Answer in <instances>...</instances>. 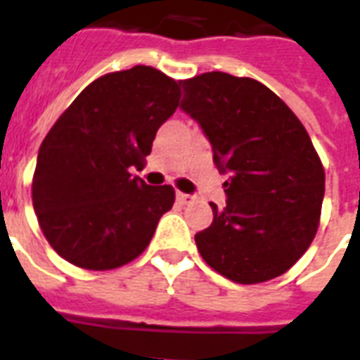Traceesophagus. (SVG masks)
<instances>
[{"label":"esophagus","instance_id":"esophagus-1","mask_svg":"<svg viewBox=\"0 0 360 360\" xmlns=\"http://www.w3.org/2000/svg\"><path fill=\"white\" fill-rule=\"evenodd\" d=\"M175 198H177V202L183 203V205H185V203H188V202H192L191 194H185V192H177V194H175Z\"/></svg>","mask_w":360,"mask_h":360}]
</instances>
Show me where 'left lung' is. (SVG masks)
<instances>
[{"label":"left lung","mask_w":360,"mask_h":360,"mask_svg":"<svg viewBox=\"0 0 360 360\" xmlns=\"http://www.w3.org/2000/svg\"><path fill=\"white\" fill-rule=\"evenodd\" d=\"M181 108L213 146L226 207L209 203L213 222L196 233L209 267L237 284L284 274L316 237L325 169L288 104L254 78L203 72L183 80Z\"/></svg>","instance_id":"left-lung-1"}]
</instances>
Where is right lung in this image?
<instances>
[{"label": "right lung", "instance_id": "right-lung-1", "mask_svg": "<svg viewBox=\"0 0 360 360\" xmlns=\"http://www.w3.org/2000/svg\"><path fill=\"white\" fill-rule=\"evenodd\" d=\"M179 98V82L136 65L91 82L53 123L39 149L31 198L42 233L63 259L110 271L151 243L175 191L146 185L130 168L146 164Z\"/></svg>", "mask_w": 360, "mask_h": 360}]
</instances>
